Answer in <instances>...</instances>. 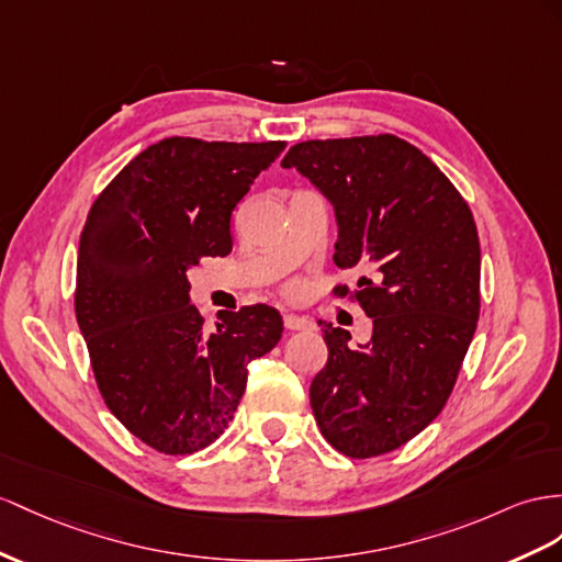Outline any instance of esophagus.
I'll return each instance as SVG.
<instances>
[{"instance_id":"esophagus-1","label":"esophagus","mask_w":562,"mask_h":562,"mask_svg":"<svg viewBox=\"0 0 562 562\" xmlns=\"http://www.w3.org/2000/svg\"><path fill=\"white\" fill-rule=\"evenodd\" d=\"M284 327L286 329H313V321L306 318V315L284 313Z\"/></svg>"}]
</instances>
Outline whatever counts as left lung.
I'll list each match as a JSON object with an SVG mask.
<instances>
[{
	"label": "left lung",
	"mask_w": 562,
	"mask_h": 562,
	"mask_svg": "<svg viewBox=\"0 0 562 562\" xmlns=\"http://www.w3.org/2000/svg\"><path fill=\"white\" fill-rule=\"evenodd\" d=\"M282 168L333 204L335 263L370 272L356 292L372 318L366 344L318 321L329 356L311 382L315 423L351 458L390 453L441 413L468 353L480 318L477 227L451 180L394 135L299 142Z\"/></svg>",
	"instance_id": "8db88e82"
}]
</instances>
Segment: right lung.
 Instances as JSON below:
<instances>
[{"mask_svg": "<svg viewBox=\"0 0 562 562\" xmlns=\"http://www.w3.org/2000/svg\"><path fill=\"white\" fill-rule=\"evenodd\" d=\"M284 142L168 137L137 154L80 235L76 318L109 411L151 449L184 456L223 435L249 363L282 337L256 304L204 333L187 270L233 251L229 218Z\"/></svg>", "mask_w": 562, "mask_h": 562, "instance_id": "add662e5", "label": "right lung"}]
</instances>
